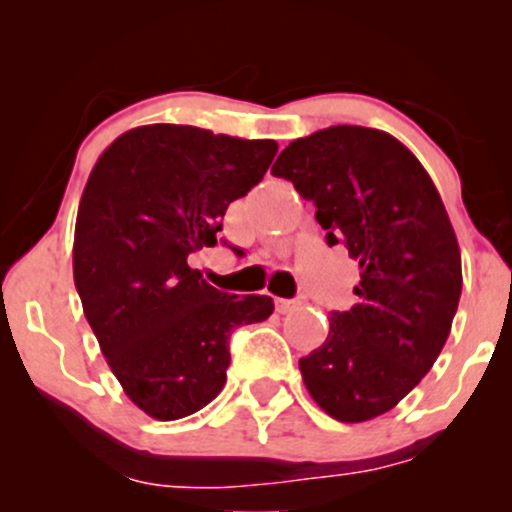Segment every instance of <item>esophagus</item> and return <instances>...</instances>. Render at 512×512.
Returning <instances> with one entry per match:
<instances>
[{"instance_id": "obj_1", "label": "esophagus", "mask_w": 512, "mask_h": 512, "mask_svg": "<svg viewBox=\"0 0 512 512\" xmlns=\"http://www.w3.org/2000/svg\"><path fill=\"white\" fill-rule=\"evenodd\" d=\"M274 303L279 313H293V310H298L303 305L301 298H276Z\"/></svg>"}]
</instances>
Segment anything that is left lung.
I'll return each mask as SVG.
<instances>
[{
    "label": "left lung",
    "mask_w": 512,
    "mask_h": 512,
    "mask_svg": "<svg viewBox=\"0 0 512 512\" xmlns=\"http://www.w3.org/2000/svg\"><path fill=\"white\" fill-rule=\"evenodd\" d=\"M272 175L361 267L358 303L334 310L325 344L298 361L303 383L332 419H375L433 368L457 313L462 260L443 199L407 146L358 125L296 139Z\"/></svg>",
    "instance_id": "left-lung-1"
}]
</instances>
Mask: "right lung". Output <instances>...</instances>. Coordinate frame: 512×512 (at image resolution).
Here are the masks:
<instances>
[{
    "mask_svg": "<svg viewBox=\"0 0 512 512\" xmlns=\"http://www.w3.org/2000/svg\"><path fill=\"white\" fill-rule=\"evenodd\" d=\"M279 144L190 125L120 134L93 166L74 228V284L125 395L151 419L190 416L226 385L228 339L272 315L269 296H228L187 264L216 245L233 199Z\"/></svg>",
    "mask_w": 512,
    "mask_h": 512,
    "instance_id": "obj_1",
    "label": "right lung"
}]
</instances>
